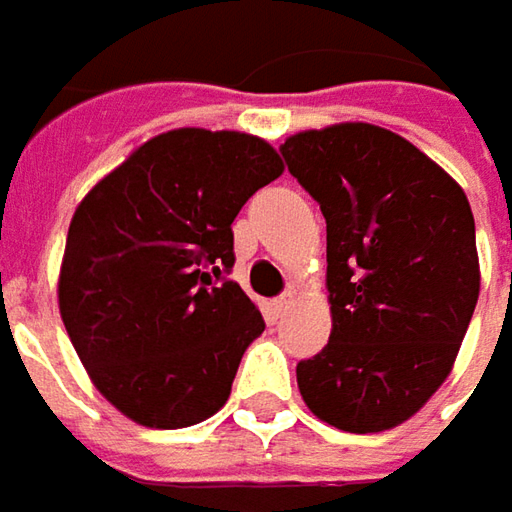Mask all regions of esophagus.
<instances>
[{
    "label": "esophagus",
    "mask_w": 512,
    "mask_h": 512,
    "mask_svg": "<svg viewBox=\"0 0 512 512\" xmlns=\"http://www.w3.org/2000/svg\"><path fill=\"white\" fill-rule=\"evenodd\" d=\"M290 305H293V293L287 290V293H282L279 299H273V313H276V316H282V313L290 310Z\"/></svg>",
    "instance_id": "1"
}]
</instances>
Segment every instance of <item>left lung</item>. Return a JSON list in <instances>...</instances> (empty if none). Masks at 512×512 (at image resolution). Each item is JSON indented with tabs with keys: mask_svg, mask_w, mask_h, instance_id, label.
<instances>
[{
	"mask_svg": "<svg viewBox=\"0 0 512 512\" xmlns=\"http://www.w3.org/2000/svg\"><path fill=\"white\" fill-rule=\"evenodd\" d=\"M327 222L333 330L296 364L305 404L347 433L407 422L450 376L479 302L464 190L393 130L342 122L282 145Z\"/></svg>",
	"mask_w": 512,
	"mask_h": 512,
	"instance_id": "1",
	"label": "left lung"
}]
</instances>
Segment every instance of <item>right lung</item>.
<instances>
[{"mask_svg":"<svg viewBox=\"0 0 512 512\" xmlns=\"http://www.w3.org/2000/svg\"><path fill=\"white\" fill-rule=\"evenodd\" d=\"M282 170L259 136L179 128L133 150L76 207L59 313L90 382L136 424L190 427L227 402L265 330L225 279L230 225Z\"/></svg>","mask_w":512,"mask_h":512,"instance_id":"1","label":"right lung"}]
</instances>
